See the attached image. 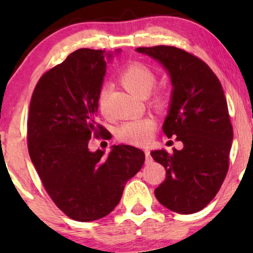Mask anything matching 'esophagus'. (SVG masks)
<instances>
[{
    "label": "esophagus",
    "instance_id": "obj_1",
    "mask_svg": "<svg viewBox=\"0 0 253 253\" xmlns=\"http://www.w3.org/2000/svg\"><path fill=\"white\" fill-rule=\"evenodd\" d=\"M145 157H146V163H151L152 162V157L150 155V150H145Z\"/></svg>",
    "mask_w": 253,
    "mask_h": 253
}]
</instances>
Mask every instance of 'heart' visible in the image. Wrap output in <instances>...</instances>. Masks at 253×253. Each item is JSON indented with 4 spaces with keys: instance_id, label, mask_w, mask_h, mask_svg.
I'll return each instance as SVG.
<instances>
[{
    "instance_id": "1",
    "label": "heart",
    "mask_w": 253,
    "mask_h": 253,
    "mask_svg": "<svg viewBox=\"0 0 253 253\" xmlns=\"http://www.w3.org/2000/svg\"><path fill=\"white\" fill-rule=\"evenodd\" d=\"M119 80L130 94L138 97H146L155 85L156 77L153 72L143 64L133 63L121 71ZM107 94H108V89L107 86H102L97 96L100 109L104 108ZM156 101L161 102L162 97H157ZM155 127L156 123L151 118L132 119L119 127L118 138L127 144L144 145L149 143Z\"/></svg>"
}]
</instances>
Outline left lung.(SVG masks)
I'll list each match as a JSON object with an SVG mask.
<instances>
[{
    "mask_svg": "<svg viewBox=\"0 0 253 253\" xmlns=\"http://www.w3.org/2000/svg\"><path fill=\"white\" fill-rule=\"evenodd\" d=\"M135 51L157 60L169 75L172 90L163 132L183 143L172 155L164 149L151 152L167 171L155 195L168 210L196 213L214 199L228 170L233 128L222 86L207 64L181 48Z\"/></svg>",
    "mask_w": 253,
    "mask_h": 253,
    "instance_id": "obj_1",
    "label": "left lung"
}]
</instances>
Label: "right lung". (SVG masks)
<instances>
[{
    "instance_id": "1",
    "label": "right lung",
    "mask_w": 253,
    "mask_h": 253,
    "mask_svg": "<svg viewBox=\"0 0 253 253\" xmlns=\"http://www.w3.org/2000/svg\"><path fill=\"white\" fill-rule=\"evenodd\" d=\"M113 56L90 48L72 52L42 75L31 100L27 139L32 163L57 207L81 222L108 215L145 162L143 151L130 145H113L108 155L88 147L92 134L101 131L107 136L95 118Z\"/></svg>"
}]
</instances>
